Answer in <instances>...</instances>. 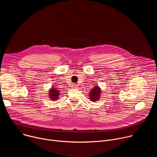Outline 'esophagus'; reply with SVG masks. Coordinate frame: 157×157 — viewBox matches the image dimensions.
Here are the masks:
<instances>
[{"label": "esophagus", "instance_id": "1", "mask_svg": "<svg viewBox=\"0 0 157 157\" xmlns=\"http://www.w3.org/2000/svg\"><path fill=\"white\" fill-rule=\"evenodd\" d=\"M72 87H73V88H75V89H76V88H78V85L76 84H73V86H72Z\"/></svg>", "mask_w": 157, "mask_h": 157}]
</instances>
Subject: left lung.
Here are the masks:
<instances>
[{
    "label": "left lung",
    "mask_w": 157,
    "mask_h": 157,
    "mask_svg": "<svg viewBox=\"0 0 157 157\" xmlns=\"http://www.w3.org/2000/svg\"><path fill=\"white\" fill-rule=\"evenodd\" d=\"M101 90L98 86H94L91 91L90 92L89 97L91 101L95 102L98 101V99L101 98Z\"/></svg>",
    "instance_id": "obj_1"
}]
</instances>
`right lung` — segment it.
Listing matches in <instances>:
<instances>
[{
	"label": "right lung",
	"instance_id": "right-lung-1",
	"mask_svg": "<svg viewBox=\"0 0 157 157\" xmlns=\"http://www.w3.org/2000/svg\"><path fill=\"white\" fill-rule=\"evenodd\" d=\"M49 98L52 101L58 100L59 96L60 95V91L58 89H56L54 86L51 87V88L49 90Z\"/></svg>",
	"mask_w": 157,
	"mask_h": 157
}]
</instances>
